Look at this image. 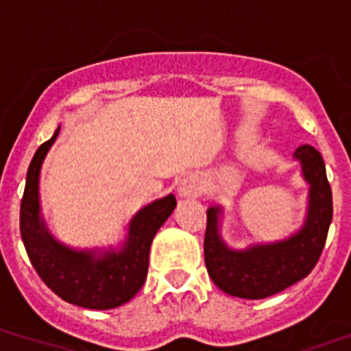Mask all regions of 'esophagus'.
Here are the masks:
<instances>
[{
  "instance_id": "34e87169",
  "label": "esophagus",
  "mask_w": 351,
  "mask_h": 351,
  "mask_svg": "<svg viewBox=\"0 0 351 351\" xmlns=\"http://www.w3.org/2000/svg\"><path fill=\"white\" fill-rule=\"evenodd\" d=\"M202 191H204V181H202L200 176H195V173H191V176H186L184 179L181 181V184H179V197L182 198H197L200 197Z\"/></svg>"
}]
</instances>
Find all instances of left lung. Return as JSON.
Segmentation results:
<instances>
[{
  "label": "left lung",
  "mask_w": 351,
  "mask_h": 351,
  "mask_svg": "<svg viewBox=\"0 0 351 351\" xmlns=\"http://www.w3.org/2000/svg\"><path fill=\"white\" fill-rule=\"evenodd\" d=\"M294 158L301 162L303 176L310 184V207L304 226L291 239L247 250H231L224 245L217 230L221 208L207 210L205 266L212 282L226 294L243 300H265L303 280L320 259L332 221V191L326 163L322 154L310 144L298 147Z\"/></svg>",
  "instance_id": "obj_1"
}]
</instances>
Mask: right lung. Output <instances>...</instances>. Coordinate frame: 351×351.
I'll return each mask as SVG.
<instances>
[{
  "label": "right lung",
  "mask_w": 351,
  "mask_h": 351,
  "mask_svg": "<svg viewBox=\"0 0 351 351\" xmlns=\"http://www.w3.org/2000/svg\"><path fill=\"white\" fill-rule=\"evenodd\" d=\"M56 134L41 144L29 163L24 197L21 202V237L29 261L48 289L64 301L88 310H109L121 306L139 292L146 282L149 249L154 234L169 219L176 207V197L156 200L134 215L128 226V239L121 250L94 252L73 250L57 242L40 217L38 181L48 149Z\"/></svg>",
  "instance_id": "add662e5"
}]
</instances>
